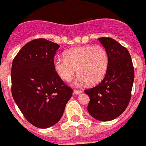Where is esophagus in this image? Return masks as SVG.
Returning <instances> with one entry per match:
<instances>
[{
    "mask_svg": "<svg viewBox=\"0 0 146 146\" xmlns=\"http://www.w3.org/2000/svg\"><path fill=\"white\" fill-rule=\"evenodd\" d=\"M82 92V91H79V90H74V91H73L74 94H80Z\"/></svg>",
    "mask_w": 146,
    "mask_h": 146,
    "instance_id": "34e87169",
    "label": "esophagus"
}]
</instances>
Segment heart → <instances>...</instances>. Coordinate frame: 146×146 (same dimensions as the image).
Returning a JSON list of instances; mask_svg holds the SVG:
<instances>
[{
    "instance_id": "b5f03b06",
    "label": "heart",
    "mask_w": 146,
    "mask_h": 146,
    "mask_svg": "<svg viewBox=\"0 0 146 146\" xmlns=\"http://www.w3.org/2000/svg\"><path fill=\"white\" fill-rule=\"evenodd\" d=\"M64 58H55L53 67L60 79L69 82L79 74L76 84H99L106 75L109 65L108 52L101 46H78L64 52Z\"/></svg>"
}]
</instances>
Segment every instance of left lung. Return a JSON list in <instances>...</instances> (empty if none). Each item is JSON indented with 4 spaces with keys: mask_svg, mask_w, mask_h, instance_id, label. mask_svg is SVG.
<instances>
[{
    "mask_svg": "<svg viewBox=\"0 0 146 146\" xmlns=\"http://www.w3.org/2000/svg\"><path fill=\"white\" fill-rule=\"evenodd\" d=\"M98 40L108 52V72L98 86L85 93L90 98L89 114L98 121H109L118 118L128 106L135 78L134 67L126 47L112 38Z\"/></svg>",
    "mask_w": 146,
    "mask_h": 146,
    "instance_id": "obj_1",
    "label": "left lung"
}]
</instances>
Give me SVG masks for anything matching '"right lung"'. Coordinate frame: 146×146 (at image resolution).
Here are the masks:
<instances>
[{
    "label": "right lung",
    "instance_id": "right-lung-1",
    "mask_svg": "<svg viewBox=\"0 0 146 146\" xmlns=\"http://www.w3.org/2000/svg\"><path fill=\"white\" fill-rule=\"evenodd\" d=\"M58 44L44 38L32 40L22 47L11 66V94L28 122L47 129L64 114L72 89L64 83L53 67Z\"/></svg>",
    "mask_w": 146,
    "mask_h": 146
}]
</instances>
